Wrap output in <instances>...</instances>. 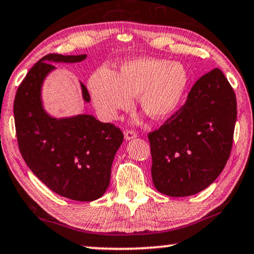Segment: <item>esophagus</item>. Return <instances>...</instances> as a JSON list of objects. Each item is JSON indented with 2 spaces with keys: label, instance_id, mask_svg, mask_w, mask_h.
<instances>
[{
  "label": "esophagus",
  "instance_id": "34e87169",
  "mask_svg": "<svg viewBox=\"0 0 254 254\" xmlns=\"http://www.w3.org/2000/svg\"><path fill=\"white\" fill-rule=\"evenodd\" d=\"M124 137H126V140H132V139H134V138H137V133H135V132H133V131H127L126 133H124Z\"/></svg>",
  "mask_w": 254,
  "mask_h": 254
}]
</instances>
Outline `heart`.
<instances>
[{"mask_svg":"<svg viewBox=\"0 0 254 254\" xmlns=\"http://www.w3.org/2000/svg\"><path fill=\"white\" fill-rule=\"evenodd\" d=\"M183 64L157 58H137L123 64L120 73L99 68L89 79L94 106L103 119L113 121L120 111H127L139 94V105L153 119L172 115L188 86Z\"/></svg>","mask_w":254,"mask_h":254,"instance_id":"1","label":"heart"}]
</instances>
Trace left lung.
I'll list each match as a JSON object with an SVG mask.
<instances>
[{
    "mask_svg": "<svg viewBox=\"0 0 254 254\" xmlns=\"http://www.w3.org/2000/svg\"><path fill=\"white\" fill-rule=\"evenodd\" d=\"M236 119L235 92L214 68L195 83L186 104L148 134L155 188L185 197L209 187L229 158Z\"/></svg>",
    "mask_w": 254,
    "mask_h": 254,
    "instance_id": "8db88e82",
    "label": "left lung"
}]
</instances>
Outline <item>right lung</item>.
I'll return each instance as SVG.
<instances>
[{"label": "right lung", "instance_id": "obj_1", "mask_svg": "<svg viewBox=\"0 0 254 254\" xmlns=\"http://www.w3.org/2000/svg\"><path fill=\"white\" fill-rule=\"evenodd\" d=\"M85 59L86 55L43 57L19 85L13 103L19 149L30 171L56 194L79 202H91L107 190L123 133L114 124L89 114L52 116L44 108L42 89L48 75L56 70L52 63ZM79 85L83 101L89 104L88 90L83 83Z\"/></svg>", "mask_w": 254, "mask_h": 254}]
</instances>
